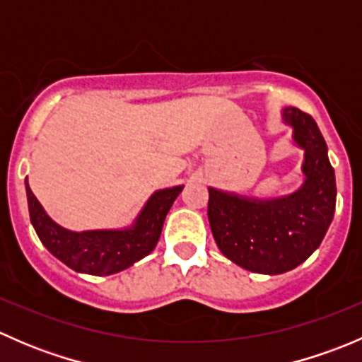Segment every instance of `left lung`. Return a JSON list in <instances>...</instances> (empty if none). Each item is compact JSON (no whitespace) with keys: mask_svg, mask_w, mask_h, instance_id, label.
<instances>
[{"mask_svg":"<svg viewBox=\"0 0 362 362\" xmlns=\"http://www.w3.org/2000/svg\"><path fill=\"white\" fill-rule=\"evenodd\" d=\"M284 124L305 152L303 184L276 198H250L208 187V221L222 254L240 268L280 275L305 262L319 249L337 206V180L327 145L308 113L287 107Z\"/></svg>","mask_w":362,"mask_h":362,"instance_id":"8db88e82","label":"left lung"}]
</instances>
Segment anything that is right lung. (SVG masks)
Returning <instances> with one entry per match:
<instances>
[{"instance_id": "right-lung-1", "label": "right lung", "mask_w": 362, "mask_h": 362, "mask_svg": "<svg viewBox=\"0 0 362 362\" xmlns=\"http://www.w3.org/2000/svg\"><path fill=\"white\" fill-rule=\"evenodd\" d=\"M182 189L156 191L127 228L69 231L47 215L25 178L29 217L43 247L68 268L96 276L122 272L156 249L164 218Z\"/></svg>"}]
</instances>
